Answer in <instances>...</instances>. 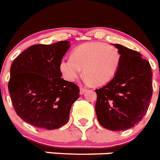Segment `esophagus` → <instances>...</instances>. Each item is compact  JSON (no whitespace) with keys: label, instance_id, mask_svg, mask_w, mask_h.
Returning a JSON list of instances; mask_svg holds the SVG:
<instances>
[{"label":"esophagus","instance_id":"obj_1","mask_svg":"<svg viewBox=\"0 0 160 160\" xmlns=\"http://www.w3.org/2000/svg\"><path fill=\"white\" fill-rule=\"evenodd\" d=\"M86 90H87V89L84 88H80V94L83 95V93L85 92Z\"/></svg>","mask_w":160,"mask_h":160}]
</instances>
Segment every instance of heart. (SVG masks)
Returning <instances> with one entry per match:
<instances>
[{
    "label": "heart",
    "instance_id": "heart-1",
    "mask_svg": "<svg viewBox=\"0 0 160 160\" xmlns=\"http://www.w3.org/2000/svg\"><path fill=\"white\" fill-rule=\"evenodd\" d=\"M120 62L121 54L116 47L92 41L77 46L70 58L60 60V70L66 80L72 82L83 69L87 83L94 82L96 85H103L115 77Z\"/></svg>",
    "mask_w": 160,
    "mask_h": 160
}]
</instances>
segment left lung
Here are the masks:
<instances>
[{"instance_id": "8db88e82", "label": "left lung", "mask_w": 160, "mask_h": 160, "mask_svg": "<svg viewBox=\"0 0 160 160\" xmlns=\"http://www.w3.org/2000/svg\"><path fill=\"white\" fill-rule=\"evenodd\" d=\"M121 62L112 80L96 89V113L103 128L124 131L137 124L148 111L152 97L151 65L139 52L118 44Z\"/></svg>"}]
</instances>
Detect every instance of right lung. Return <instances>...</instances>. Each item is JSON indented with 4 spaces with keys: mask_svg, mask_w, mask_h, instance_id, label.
Wrapping results in <instances>:
<instances>
[{
    "mask_svg": "<svg viewBox=\"0 0 160 160\" xmlns=\"http://www.w3.org/2000/svg\"><path fill=\"white\" fill-rule=\"evenodd\" d=\"M69 46V41L34 44L11 65L8 88L12 106L32 126L48 130L64 126L80 97L78 86L60 77V62Z\"/></svg>",
    "mask_w": 160,
    "mask_h": 160,
    "instance_id": "1",
    "label": "right lung"
}]
</instances>
